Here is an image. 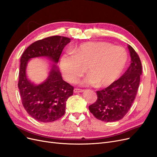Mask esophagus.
<instances>
[{"mask_svg":"<svg viewBox=\"0 0 157 157\" xmlns=\"http://www.w3.org/2000/svg\"><path fill=\"white\" fill-rule=\"evenodd\" d=\"M84 92V90L82 89H78V88H75L74 89V92L75 93H81Z\"/></svg>","mask_w":157,"mask_h":157,"instance_id":"obj_1","label":"esophagus"}]
</instances>
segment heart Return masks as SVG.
Returning a JSON list of instances; mask_svg holds the SVG:
<instances>
[{"label": "heart", "mask_w": 157, "mask_h": 157, "mask_svg": "<svg viewBox=\"0 0 157 157\" xmlns=\"http://www.w3.org/2000/svg\"><path fill=\"white\" fill-rule=\"evenodd\" d=\"M128 56L122 47L113 46L103 41L83 42L61 56V73L64 78L75 82L85 72L88 75L81 82L82 86L96 87L110 86L124 70Z\"/></svg>", "instance_id": "1"}]
</instances>
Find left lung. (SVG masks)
Returning a JSON list of instances; mask_svg holds the SVG:
<instances>
[{"instance_id":"left-lung-1","label":"left lung","mask_w":157,"mask_h":157,"mask_svg":"<svg viewBox=\"0 0 157 157\" xmlns=\"http://www.w3.org/2000/svg\"><path fill=\"white\" fill-rule=\"evenodd\" d=\"M131 64L116 81L102 90L97 91L98 99L89 106L93 115L104 122L118 121L124 117L134 102L140 82L141 63L138 55L128 44Z\"/></svg>"}]
</instances>
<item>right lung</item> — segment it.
Masks as SVG:
<instances>
[{
    "instance_id": "obj_1",
    "label": "right lung",
    "mask_w": 157,
    "mask_h": 157,
    "mask_svg": "<svg viewBox=\"0 0 157 157\" xmlns=\"http://www.w3.org/2000/svg\"><path fill=\"white\" fill-rule=\"evenodd\" d=\"M69 38L52 36L33 42L23 52L20 59L18 88L21 101L27 113L35 120L51 122L59 119L65 112L66 101L73 94V86L64 81L57 65ZM45 56L52 62L47 78L34 84L27 78L26 69L33 58Z\"/></svg>"
}]
</instances>
